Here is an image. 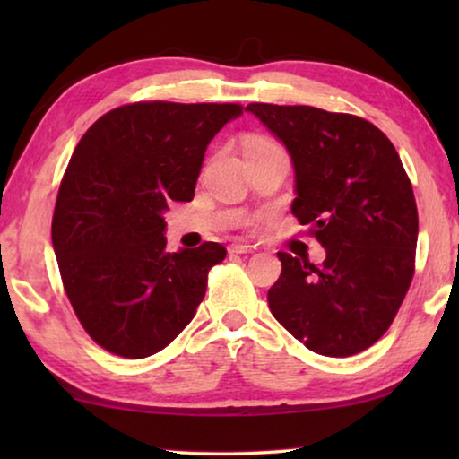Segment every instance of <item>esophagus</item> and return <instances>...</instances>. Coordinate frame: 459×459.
<instances>
[{
	"instance_id": "obj_1",
	"label": "esophagus",
	"mask_w": 459,
	"mask_h": 459,
	"mask_svg": "<svg viewBox=\"0 0 459 459\" xmlns=\"http://www.w3.org/2000/svg\"><path fill=\"white\" fill-rule=\"evenodd\" d=\"M230 253H237V255H245V253H253L255 247L253 245H245V243H232L229 247Z\"/></svg>"
}]
</instances>
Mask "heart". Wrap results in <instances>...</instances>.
I'll list each match as a JSON object with an SVG mask.
<instances>
[{
    "instance_id": "b5f03b06",
    "label": "heart",
    "mask_w": 459,
    "mask_h": 459,
    "mask_svg": "<svg viewBox=\"0 0 459 459\" xmlns=\"http://www.w3.org/2000/svg\"><path fill=\"white\" fill-rule=\"evenodd\" d=\"M248 142H267V139H261V137H253V139H248Z\"/></svg>"
}]
</instances>
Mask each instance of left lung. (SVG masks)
I'll use <instances>...</instances> for the list:
<instances>
[{"mask_svg": "<svg viewBox=\"0 0 459 459\" xmlns=\"http://www.w3.org/2000/svg\"><path fill=\"white\" fill-rule=\"evenodd\" d=\"M290 153L291 212L325 248L322 265L277 253L271 314L324 356H352L383 336L413 279L417 204L401 158L372 123L306 105L251 103Z\"/></svg>", "mask_w": 459, "mask_h": 459, "instance_id": "left-lung-1", "label": "left lung"}]
</instances>
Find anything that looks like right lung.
Segmentation results:
<instances>
[{"label":"right lung","instance_id":"add662e5","mask_svg":"<svg viewBox=\"0 0 459 459\" xmlns=\"http://www.w3.org/2000/svg\"><path fill=\"white\" fill-rule=\"evenodd\" d=\"M232 103H135L92 123L62 178L52 247L82 328L105 351L145 359L192 322L219 243L166 251L169 202H190Z\"/></svg>","mask_w":459,"mask_h":459}]
</instances>
